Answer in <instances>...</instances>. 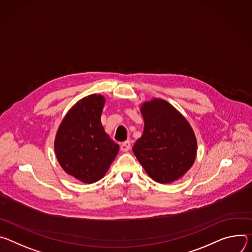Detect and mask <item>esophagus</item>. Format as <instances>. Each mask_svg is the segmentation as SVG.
Masks as SVG:
<instances>
[{
	"mask_svg": "<svg viewBox=\"0 0 252 252\" xmlns=\"http://www.w3.org/2000/svg\"><path fill=\"white\" fill-rule=\"evenodd\" d=\"M130 148H131V143H130V141H129V140L124 141L123 143H121L120 149H121L123 152H127Z\"/></svg>",
	"mask_w": 252,
	"mask_h": 252,
	"instance_id": "obj_1",
	"label": "esophagus"
}]
</instances>
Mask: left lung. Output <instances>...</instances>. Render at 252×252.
Instances as JSON below:
<instances>
[{"label":"left lung","mask_w":252,"mask_h":252,"mask_svg":"<svg viewBox=\"0 0 252 252\" xmlns=\"http://www.w3.org/2000/svg\"><path fill=\"white\" fill-rule=\"evenodd\" d=\"M144 131L132 150L156 182L182 177L196 156L197 142L187 120L168 102L154 99L141 107Z\"/></svg>","instance_id":"1"}]
</instances>
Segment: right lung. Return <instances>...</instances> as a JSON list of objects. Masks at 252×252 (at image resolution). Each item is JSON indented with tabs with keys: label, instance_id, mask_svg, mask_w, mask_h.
I'll return each instance as SVG.
<instances>
[{
	"label": "right lung",
	"instance_id": "add662e5",
	"mask_svg": "<svg viewBox=\"0 0 252 252\" xmlns=\"http://www.w3.org/2000/svg\"><path fill=\"white\" fill-rule=\"evenodd\" d=\"M104 104L101 95L83 98L68 112L56 135L55 152L62 168L84 183L100 180L119 151L101 124Z\"/></svg>",
	"mask_w": 252,
	"mask_h": 252
}]
</instances>
